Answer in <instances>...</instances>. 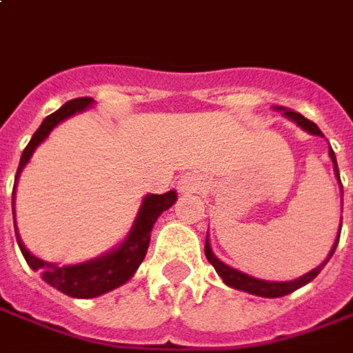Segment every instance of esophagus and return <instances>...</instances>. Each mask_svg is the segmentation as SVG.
I'll use <instances>...</instances> for the list:
<instances>
[{
    "label": "esophagus",
    "instance_id": "1",
    "mask_svg": "<svg viewBox=\"0 0 353 353\" xmlns=\"http://www.w3.org/2000/svg\"><path fill=\"white\" fill-rule=\"evenodd\" d=\"M177 189H179V193H183V195H187V193H196V191L203 189V181H201V177L199 176H193V174H191V176H185L179 181Z\"/></svg>",
    "mask_w": 353,
    "mask_h": 353
}]
</instances>
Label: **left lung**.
<instances>
[{
	"label": "left lung",
	"instance_id": "8db88e82",
	"mask_svg": "<svg viewBox=\"0 0 353 353\" xmlns=\"http://www.w3.org/2000/svg\"><path fill=\"white\" fill-rule=\"evenodd\" d=\"M274 110L278 112H282L288 119H292L294 123L301 127L303 131H307L311 135H317V137H325L321 133V129H319L313 121H309L307 117H303L301 114H297V112H292V110H288L284 106H274ZM328 157L332 160V164H334V174H336L338 183H340V174H338V166H336V157H334V152H332V148L328 150ZM340 189H342V183H340ZM342 228V224H340ZM338 237H340V232H338ZM338 237L336 241H334V245L330 249V253H328V257L319 265L317 268H313V270H309L307 274H303V276L296 278V280H288V282H272V280H261V278L255 276H249L245 272H241V270H237V268L228 267L226 263H222L220 259L212 253V247H210V241H208L207 236V243H205V255H207L208 263L212 265V267L216 268L218 276L224 280V284L230 288H236V290H241V292H247V294H253V296H261V297H282L288 296V294H292V292H296L297 288L305 286L309 284L313 278L317 276L319 272L325 268V265L328 263V259L332 257V253H334V249L338 245Z\"/></svg>",
	"mask_w": 353,
	"mask_h": 353
}]
</instances>
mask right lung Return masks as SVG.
<instances>
[{"label": "right lung", "mask_w": 353, "mask_h": 353, "mask_svg": "<svg viewBox=\"0 0 353 353\" xmlns=\"http://www.w3.org/2000/svg\"><path fill=\"white\" fill-rule=\"evenodd\" d=\"M94 104L92 98H75L69 100L63 106L59 108L57 112H54L52 116H48L42 121V125L38 127L30 143L26 145L23 150V157L19 162V170L15 176V187H13V214H15V189L17 181L21 172L25 170L28 164L30 157L34 154V150L38 145H42L48 135L54 131V127H57L61 121H65L67 117L75 116L79 112H85L88 108ZM177 201V193L172 189L164 195H146L141 203V208L137 212L135 222L129 230V234L125 239L114 249H110L106 253H102L100 257L90 259L85 263H77V265H56V263H48L42 259L34 257L23 243V239L19 236L15 220V234L17 243L21 247V253L26 259L28 267L36 270L42 280H46L50 286H54L59 292H63L69 297H79V299H88V297H98L102 294H108L116 288L123 286L129 278L137 272L139 265L143 263V259L146 255V249L150 243V232L154 228V222L158 216L172 207ZM15 218V216H13Z\"/></svg>", "instance_id": "1"}]
</instances>
